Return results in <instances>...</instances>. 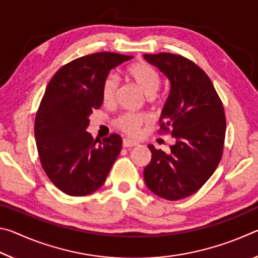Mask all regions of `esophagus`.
Segmentation results:
<instances>
[{
    "label": "esophagus",
    "instance_id": "1",
    "mask_svg": "<svg viewBox=\"0 0 258 258\" xmlns=\"http://www.w3.org/2000/svg\"><path fill=\"white\" fill-rule=\"evenodd\" d=\"M138 145H139V143L137 141H134V140H131V139H124L123 140V147L124 148H131V147H135Z\"/></svg>",
    "mask_w": 258,
    "mask_h": 258
}]
</instances>
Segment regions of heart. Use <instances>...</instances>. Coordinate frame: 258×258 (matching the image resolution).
Wrapping results in <instances>:
<instances>
[{"instance_id": "heart-1", "label": "heart", "mask_w": 258, "mask_h": 258, "mask_svg": "<svg viewBox=\"0 0 258 258\" xmlns=\"http://www.w3.org/2000/svg\"><path fill=\"white\" fill-rule=\"evenodd\" d=\"M124 75L130 82L137 85L145 93L149 101H154L157 91L160 86V75L158 71L145 61H135L124 69ZM117 92V82L112 76L104 78L101 85V99L106 106L115 102ZM150 121L146 113L124 112L113 120V125L127 135H137L143 125Z\"/></svg>"}]
</instances>
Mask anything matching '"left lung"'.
I'll return each mask as SVG.
<instances>
[{"instance_id":"left-lung-1","label":"left lung","mask_w":258,"mask_h":258,"mask_svg":"<svg viewBox=\"0 0 258 258\" xmlns=\"http://www.w3.org/2000/svg\"><path fill=\"white\" fill-rule=\"evenodd\" d=\"M145 59L171 82L158 132L175 140L169 154L149 146L152 156L143 171L145 182L159 197L180 200L197 192L220 164L226 130L223 103L194 61L167 52L145 54Z\"/></svg>"}]
</instances>
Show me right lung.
I'll use <instances>...</instances> for the list:
<instances>
[{
  "label": "right lung",
  "instance_id": "1",
  "mask_svg": "<svg viewBox=\"0 0 258 258\" xmlns=\"http://www.w3.org/2000/svg\"><path fill=\"white\" fill-rule=\"evenodd\" d=\"M132 56L98 52L71 61L46 86L35 117V140L47 177L63 194L81 197L101 187L123 140L86 132L89 116L102 104L101 85L112 68Z\"/></svg>",
  "mask_w": 258,
  "mask_h": 258
}]
</instances>
